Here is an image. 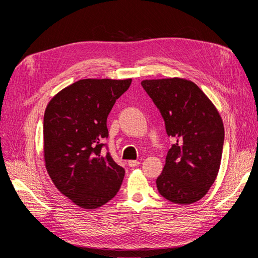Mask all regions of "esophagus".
<instances>
[{"mask_svg": "<svg viewBox=\"0 0 258 258\" xmlns=\"http://www.w3.org/2000/svg\"><path fill=\"white\" fill-rule=\"evenodd\" d=\"M128 165L131 168H135V167H138L140 165V161L139 160H129L128 161Z\"/></svg>", "mask_w": 258, "mask_h": 258, "instance_id": "esophagus-1", "label": "esophagus"}]
</instances>
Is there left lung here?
<instances>
[{
  "instance_id": "8db88e82",
  "label": "left lung",
  "mask_w": 258,
  "mask_h": 258,
  "mask_svg": "<svg viewBox=\"0 0 258 258\" xmlns=\"http://www.w3.org/2000/svg\"><path fill=\"white\" fill-rule=\"evenodd\" d=\"M141 85L175 141L156 179L157 189L173 204H194L208 192L220 170L225 136L220 113L190 81L174 77L145 80Z\"/></svg>"
}]
</instances>
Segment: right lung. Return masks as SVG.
<instances>
[{"label": "right lung", "mask_w": 258, "mask_h": 258, "mask_svg": "<svg viewBox=\"0 0 258 258\" xmlns=\"http://www.w3.org/2000/svg\"><path fill=\"white\" fill-rule=\"evenodd\" d=\"M128 80L86 79L54 96L44 114V158L54 186L75 205L97 209L118 192L124 169L110 153L106 119Z\"/></svg>", "instance_id": "obj_1"}]
</instances>
